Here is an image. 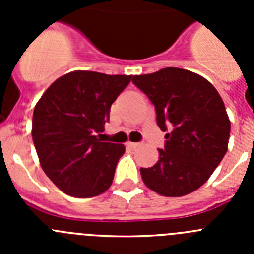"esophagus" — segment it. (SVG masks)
<instances>
[{
  "label": "esophagus",
  "instance_id": "obj_1",
  "mask_svg": "<svg viewBox=\"0 0 254 254\" xmlns=\"http://www.w3.org/2000/svg\"><path fill=\"white\" fill-rule=\"evenodd\" d=\"M127 146L137 147V146H140V142H131V141H128V142H127Z\"/></svg>",
  "mask_w": 254,
  "mask_h": 254
}]
</instances>
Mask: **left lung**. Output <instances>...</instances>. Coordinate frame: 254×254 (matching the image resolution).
I'll use <instances>...</instances> for the list:
<instances>
[{
    "instance_id": "obj_1",
    "label": "left lung",
    "mask_w": 254,
    "mask_h": 254,
    "mask_svg": "<svg viewBox=\"0 0 254 254\" xmlns=\"http://www.w3.org/2000/svg\"><path fill=\"white\" fill-rule=\"evenodd\" d=\"M154 104L165 134L164 149L151 168H141L143 183L156 193L181 197L199 188L228 151L230 121L221 96L202 76L167 67L133 76Z\"/></svg>"
}]
</instances>
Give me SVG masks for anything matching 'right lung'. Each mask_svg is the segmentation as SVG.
<instances>
[{
    "instance_id": "right-lung-1",
    "label": "right lung",
    "mask_w": 254,
    "mask_h": 254,
    "mask_svg": "<svg viewBox=\"0 0 254 254\" xmlns=\"http://www.w3.org/2000/svg\"><path fill=\"white\" fill-rule=\"evenodd\" d=\"M131 76L73 71L42 95L33 113L31 136L40 165L62 192L95 197L111 187L122 143L103 142L111 107Z\"/></svg>"
}]
</instances>
